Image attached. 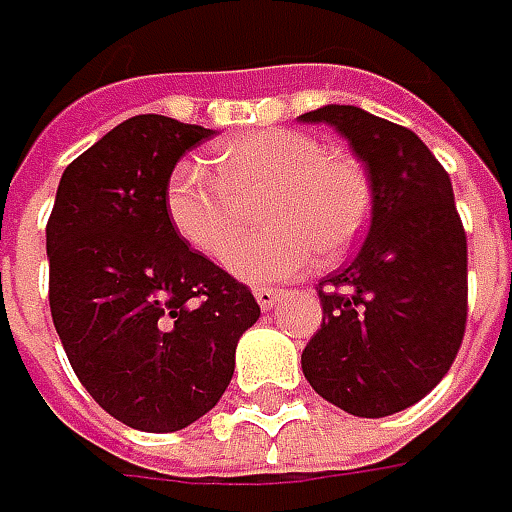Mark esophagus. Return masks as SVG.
Here are the masks:
<instances>
[{
	"instance_id": "obj_1",
	"label": "esophagus",
	"mask_w": 512,
	"mask_h": 512,
	"mask_svg": "<svg viewBox=\"0 0 512 512\" xmlns=\"http://www.w3.org/2000/svg\"><path fill=\"white\" fill-rule=\"evenodd\" d=\"M253 296H256V302H259L262 310H273V307L279 305V299L285 296V290H279V287H256Z\"/></svg>"
}]
</instances>
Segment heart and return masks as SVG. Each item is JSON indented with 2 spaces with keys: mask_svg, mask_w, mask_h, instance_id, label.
<instances>
[{
  "mask_svg": "<svg viewBox=\"0 0 512 512\" xmlns=\"http://www.w3.org/2000/svg\"><path fill=\"white\" fill-rule=\"evenodd\" d=\"M219 176L199 162H179L168 179L170 225L202 256L222 262L259 198L260 224L271 230L227 257V270L250 285L282 282L313 265L342 259L370 216V179L362 162L302 130L247 133L216 150Z\"/></svg>",
  "mask_w": 512,
  "mask_h": 512,
  "instance_id": "1",
  "label": "heart"
}]
</instances>
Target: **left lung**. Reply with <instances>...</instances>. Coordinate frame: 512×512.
Here are the masks:
<instances>
[{"instance_id": "8db88e82", "label": "left lung", "mask_w": 512, "mask_h": 512, "mask_svg": "<svg viewBox=\"0 0 512 512\" xmlns=\"http://www.w3.org/2000/svg\"><path fill=\"white\" fill-rule=\"evenodd\" d=\"M299 122L344 136L373 196L362 250L319 282L325 319L302 373L350 416H393L442 382L462 344L467 239L453 185L413 130L367 110L325 105Z\"/></svg>"}]
</instances>
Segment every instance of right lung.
I'll return each instance as SVG.
<instances>
[{
	"label": "right lung",
	"mask_w": 512,
	"mask_h": 512,
	"mask_svg": "<svg viewBox=\"0 0 512 512\" xmlns=\"http://www.w3.org/2000/svg\"><path fill=\"white\" fill-rule=\"evenodd\" d=\"M216 130L142 113L73 159L48 219L50 316L70 367L113 419L182 430L222 399L256 325L245 285L173 230L168 179Z\"/></svg>",
	"instance_id": "add662e5"
}]
</instances>
